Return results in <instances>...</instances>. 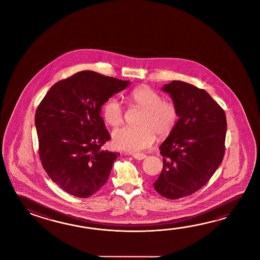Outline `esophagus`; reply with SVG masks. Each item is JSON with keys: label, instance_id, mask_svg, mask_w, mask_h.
Masks as SVG:
<instances>
[{"label": "esophagus", "instance_id": "1", "mask_svg": "<svg viewBox=\"0 0 260 260\" xmlns=\"http://www.w3.org/2000/svg\"><path fill=\"white\" fill-rule=\"evenodd\" d=\"M133 157H134L135 159H137V160H143V159H145V158L147 157V155L143 154V153H134Z\"/></svg>", "mask_w": 260, "mask_h": 260}]
</instances>
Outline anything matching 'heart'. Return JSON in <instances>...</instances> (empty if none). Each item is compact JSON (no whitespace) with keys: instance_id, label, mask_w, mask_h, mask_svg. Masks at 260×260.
<instances>
[{"instance_id":"b5f03b06","label":"heart","mask_w":260,"mask_h":260,"mask_svg":"<svg viewBox=\"0 0 260 260\" xmlns=\"http://www.w3.org/2000/svg\"><path fill=\"white\" fill-rule=\"evenodd\" d=\"M133 105L142 111L138 118V127L117 129L112 135L117 149L138 152L149 148L156 140V133L165 138L177 126L179 119L177 106L170 100H164L160 93L149 86H138L129 95ZM106 122L113 127L123 122L124 111L115 98L107 100L103 107Z\"/></svg>"}]
</instances>
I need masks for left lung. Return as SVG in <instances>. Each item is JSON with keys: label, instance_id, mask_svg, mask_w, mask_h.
<instances>
[{"label": "left lung", "instance_id": "1", "mask_svg": "<svg viewBox=\"0 0 260 260\" xmlns=\"http://www.w3.org/2000/svg\"><path fill=\"white\" fill-rule=\"evenodd\" d=\"M179 111L174 131L160 145L164 167L155 190L176 200L198 191L210 180L225 154V111L204 89L173 81L162 88Z\"/></svg>", "mask_w": 260, "mask_h": 260}]
</instances>
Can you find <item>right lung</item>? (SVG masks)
Listing matches in <instances>:
<instances>
[{"mask_svg": "<svg viewBox=\"0 0 260 260\" xmlns=\"http://www.w3.org/2000/svg\"><path fill=\"white\" fill-rule=\"evenodd\" d=\"M128 81L83 71L55 83L35 113L39 157L53 182L87 198L102 188L118 152L101 149L111 139L101 107Z\"/></svg>", "mask_w": 260, "mask_h": 260, "instance_id": "1", "label": "right lung"}]
</instances>
